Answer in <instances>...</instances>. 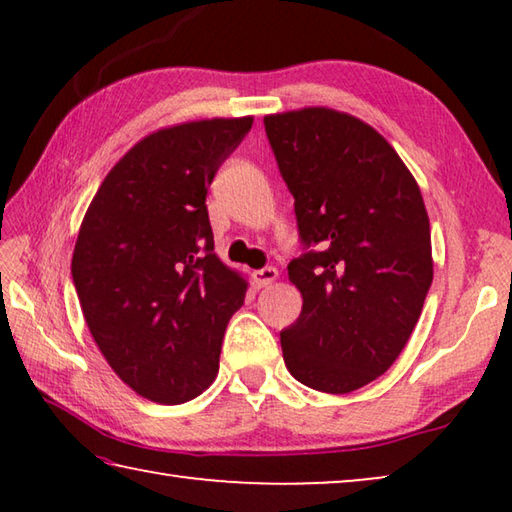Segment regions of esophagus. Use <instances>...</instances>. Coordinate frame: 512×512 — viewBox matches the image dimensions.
<instances>
[{
  "instance_id": "34e87169",
  "label": "esophagus",
  "mask_w": 512,
  "mask_h": 512,
  "mask_svg": "<svg viewBox=\"0 0 512 512\" xmlns=\"http://www.w3.org/2000/svg\"><path fill=\"white\" fill-rule=\"evenodd\" d=\"M277 268H273V266H266V268H259V271H255L253 273V277H255V284L259 289H264V287H268V284H273L275 280H277Z\"/></svg>"
}]
</instances>
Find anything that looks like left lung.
<instances>
[{
	"label": "left lung",
	"mask_w": 512,
	"mask_h": 512,
	"mask_svg": "<svg viewBox=\"0 0 512 512\" xmlns=\"http://www.w3.org/2000/svg\"><path fill=\"white\" fill-rule=\"evenodd\" d=\"M264 126L300 237L316 246L289 264L302 311L280 334L284 363L309 388L352 393L393 366L422 314L427 207L397 151L359 117L309 106Z\"/></svg>",
	"instance_id": "obj_1"
}]
</instances>
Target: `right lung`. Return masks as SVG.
Returning a JSON list of instances; mask_svg holds the SVG:
<instances>
[{
	"label": "right lung",
	"instance_id": "add662e5",
	"mask_svg": "<svg viewBox=\"0 0 512 512\" xmlns=\"http://www.w3.org/2000/svg\"><path fill=\"white\" fill-rule=\"evenodd\" d=\"M253 117L173 124L142 137L83 216L72 277L83 318L115 375L158 404L212 386L248 280L214 253L207 187Z\"/></svg>",
	"mask_w": 512,
	"mask_h": 512
}]
</instances>
